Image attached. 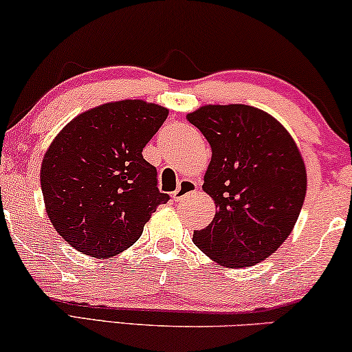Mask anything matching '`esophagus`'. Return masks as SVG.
Segmentation results:
<instances>
[{
	"mask_svg": "<svg viewBox=\"0 0 352 352\" xmlns=\"http://www.w3.org/2000/svg\"><path fill=\"white\" fill-rule=\"evenodd\" d=\"M197 190V184L194 181L190 179H182L179 182V186H177V189L173 192V200L175 201H179L182 199H186L187 195L194 194V192Z\"/></svg>",
	"mask_w": 352,
	"mask_h": 352,
	"instance_id": "34e87169",
	"label": "esophagus"
}]
</instances>
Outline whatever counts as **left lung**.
<instances>
[{
  "mask_svg": "<svg viewBox=\"0 0 352 352\" xmlns=\"http://www.w3.org/2000/svg\"><path fill=\"white\" fill-rule=\"evenodd\" d=\"M187 120L211 146L204 190L218 206L192 240L221 266H253L285 242L300 216L307 184L300 148L252 105H204Z\"/></svg>",
  "mask_w": 352,
  "mask_h": 352,
  "instance_id": "obj_1",
  "label": "left lung"
}]
</instances>
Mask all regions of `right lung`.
Masks as SVG:
<instances>
[{
	"label": "right lung",
	"mask_w": 352,
	"mask_h": 352,
	"mask_svg": "<svg viewBox=\"0 0 352 352\" xmlns=\"http://www.w3.org/2000/svg\"><path fill=\"white\" fill-rule=\"evenodd\" d=\"M168 117L146 100L102 104L72 120L41 163L46 213L67 243L93 258L124 252L170 195L142 148Z\"/></svg>",
	"instance_id": "add662e5"
}]
</instances>
